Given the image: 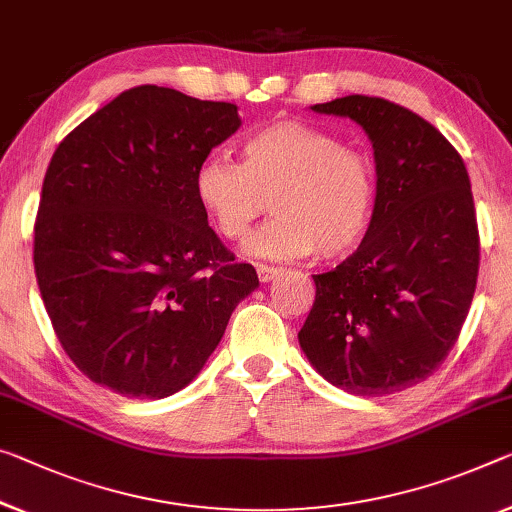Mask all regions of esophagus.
Masks as SVG:
<instances>
[{
  "label": "esophagus",
  "mask_w": 512,
  "mask_h": 512,
  "mask_svg": "<svg viewBox=\"0 0 512 512\" xmlns=\"http://www.w3.org/2000/svg\"><path fill=\"white\" fill-rule=\"evenodd\" d=\"M279 272H281L279 267H272V265H256V274H258V279H261L263 283L272 281L274 277H277Z\"/></svg>",
  "instance_id": "34e87169"
}]
</instances>
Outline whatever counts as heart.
Here are the masks:
<instances>
[{"label":"heart","instance_id":"b5f03b06","mask_svg":"<svg viewBox=\"0 0 512 512\" xmlns=\"http://www.w3.org/2000/svg\"><path fill=\"white\" fill-rule=\"evenodd\" d=\"M194 194L226 240H245L267 210L274 217L249 240L258 258H341L371 226L377 174L371 157L304 121H274L242 141V162L210 155L194 174Z\"/></svg>","mask_w":512,"mask_h":512}]
</instances>
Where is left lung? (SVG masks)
<instances>
[{"instance_id":"8db88e82","label":"left lung","mask_w":512,"mask_h":512,"mask_svg":"<svg viewBox=\"0 0 512 512\" xmlns=\"http://www.w3.org/2000/svg\"><path fill=\"white\" fill-rule=\"evenodd\" d=\"M311 109L366 130L377 199L355 254L313 274L316 302L297 338L338 389H410L442 366L474 300L481 240L467 167L435 125L396 102L345 96Z\"/></svg>"}]
</instances>
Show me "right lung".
Instances as JSON below:
<instances>
[{"label": "right lung", "mask_w": 512, "mask_h": 512, "mask_svg": "<svg viewBox=\"0 0 512 512\" xmlns=\"http://www.w3.org/2000/svg\"><path fill=\"white\" fill-rule=\"evenodd\" d=\"M238 128L231 102L144 84L54 151L34 270L61 348L91 382L128 398L180 391L258 286L194 194L199 164Z\"/></svg>", "instance_id": "obj_1"}]
</instances>
